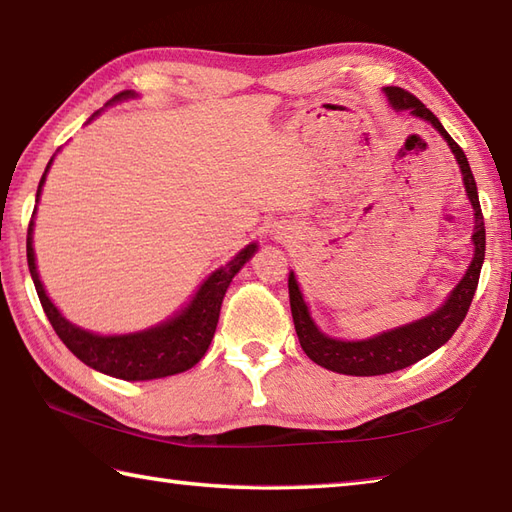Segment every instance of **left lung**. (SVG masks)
Masks as SVG:
<instances>
[{"mask_svg":"<svg viewBox=\"0 0 512 512\" xmlns=\"http://www.w3.org/2000/svg\"><path fill=\"white\" fill-rule=\"evenodd\" d=\"M386 95L390 99V104H393V108L410 110L413 115L433 124L448 142L450 150L455 153L457 164L462 168V175H464L468 199L475 208V235H473L475 257L473 262H470L462 282H459L453 293H450L448 302L439 310H435L433 315H428L408 326L388 330V333L377 335L373 339H364V342H339V339H330L324 333H319V328L313 324V319L308 315V308L302 293H299L295 275L293 273L288 275L290 313H293L295 330L304 353L319 366L335 370V373L357 375V377L395 373V370H402L410 364H415L419 359L435 353L439 346H444L448 339L453 337L459 324L464 322L479 284V273H482L484 253H486L484 215H482V206H479L473 170L468 166L464 150L459 148L455 139L446 133L442 124H439V119L430 113V110L419 102L413 93H408V90L399 86H386Z\"/></svg>","mask_w":512,"mask_h":512,"instance_id":"obj_1","label":"left lung"}]
</instances>
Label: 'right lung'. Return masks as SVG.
Returning <instances> with one entry per match:
<instances>
[{
    "instance_id": "right-lung-1",
    "label": "right lung",
    "mask_w": 512,
    "mask_h": 512,
    "mask_svg": "<svg viewBox=\"0 0 512 512\" xmlns=\"http://www.w3.org/2000/svg\"><path fill=\"white\" fill-rule=\"evenodd\" d=\"M130 95H133L130 90H122V93L115 95L113 99H126ZM50 162H53V159H50ZM50 162L44 170L42 179H39L37 202H39V193H42ZM33 217H30V224H28L26 257H28L30 277H33L37 297L39 302H42L48 322L53 324L55 333L66 344L70 353H73L77 359H82L86 366L95 368L99 373L110 375V377L126 379V382H146V379L184 373V370L193 368L199 359L206 355L210 339L215 335L219 308H222L226 288L230 286V282H233V277L239 273V268L253 257L257 248V244H248L242 253L235 255V259H230L226 266L215 270V273L202 284V288H199V293L195 295L193 302H190V306L182 310L177 317L170 319V322L135 335L102 337L70 324L48 299L42 282H39L37 266H35Z\"/></svg>"
}]
</instances>
